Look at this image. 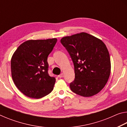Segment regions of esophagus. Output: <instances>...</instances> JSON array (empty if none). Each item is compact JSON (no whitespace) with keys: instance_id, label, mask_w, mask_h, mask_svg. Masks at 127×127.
I'll use <instances>...</instances> for the list:
<instances>
[{"instance_id":"obj_1","label":"esophagus","mask_w":127,"mask_h":127,"mask_svg":"<svg viewBox=\"0 0 127 127\" xmlns=\"http://www.w3.org/2000/svg\"><path fill=\"white\" fill-rule=\"evenodd\" d=\"M58 77H59V78H62V77H63V73H61V74L59 75Z\"/></svg>"}]
</instances>
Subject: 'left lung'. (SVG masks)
Listing matches in <instances>:
<instances>
[{
    "label": "left lung",
    "mask_w": 127,
    "mask_h": 127,
    "mask_svg": "<svg viewBox=\"0 0 127 127\" xmlns=\"http://www.w3.org/2000/svg\"><path fill=\"white\" fill-rule=\"evenodd\" d=\"M74 64L75 78L72 91L83 97L98 93L106 85L111 70L110 55L101 40L86 32L61 40Z\"/></svg>",
    "instance_id": "1"
}]
</instances>
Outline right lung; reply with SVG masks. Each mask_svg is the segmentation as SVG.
I'll return each instance as SVG.
<instances>
[{
	"instance_id": "1",
	"label": "right lung",
	"mask_w": 127,
	"mask_h": 127,
	"mask_svg": "<svg viewBox=\"0 0 127 127\" xmlns=\"http://www.w3.org/2000/svg\"><path fill=\"white\" fill-rule=\"evenodd\" d=\"M57 41L55 38L28 40L13 55L12 79L18 89L27 97L40 98L53 91L55 78L48 74V57Z\"/></svg>"
}]
</instances>
